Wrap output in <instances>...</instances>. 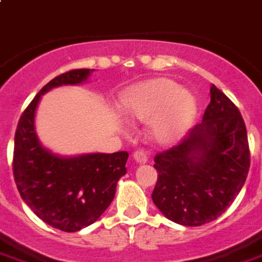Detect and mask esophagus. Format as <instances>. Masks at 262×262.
Here are the masks:
<instances>
[{"label":"esophagus","mask_w":262,"mask_h":262,"mask_svg":"<svg viewBox=\"0 0 262 262\" xmlns=\"http://www.w3.org/2000/svg\"><path fill=\"white\" fill-rule=\"evenodd\" d=\"M133 158H135V161L137 164H145V162L148 161V157L145 155V151L142 150H137L133 153Z\"/></svg>","instance_id":"34e87169"}]
</instances>
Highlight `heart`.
<instances>
[{
	"label": "heart",
	"instance_id": "obj_1",
	"mask_svg": "<svg viewBox=\"0 0 262 262\" xmlns=\"http://www.w3.org/2000/svg\"><path fill=\"white\" fill-rule=\"evenodd\" d=\"M121 107L130 120H150V137L158 144H170L185 135L193 124L197 100L190 90L180 88L176 81L158 77L127 89Z\"/></svg>",
	"mask_w": 262,
	"mask_h": 262
}]
</instances>
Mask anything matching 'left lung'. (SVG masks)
I'll use <instances>...</instances> for the list:
<instances>
[{
  "mask_svg": "<svg viewBox=\"0 0 262 262\" xmlns=\"http://www.w3.org/2000/svg\"><path fill=\"white\" fill-rule=\"evenodd\" d=\"M241 113L214 85L200 124L179 144L158 153L151 200L166 219L184 226L216 220L234 201L249 172Z\"/></svg>",
  "mask_w": 262,
  "mask_h": 262,
  "instance_id": "1",
  "label": "left lung"
}]
</instances>
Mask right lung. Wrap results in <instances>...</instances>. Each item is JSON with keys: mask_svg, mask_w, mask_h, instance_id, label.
<instances>
[{"mask_svg": "<svg viewBox=\"0 0 262 262\" xmlns=\"http://www.w3.org/2000/svg\"><path fill=\"white\" fill-rule=\"evenodd\" d=\"M94 69H76L48 82L24 112L14 137L13 174L19 194L48 225L78 232L96 223L113 201L118 180L126 174V151L61 156L45 148L36 129V112L45 93L80 85Z\"/></svg>", "mask_w": 262, "mask_h": 262, "instance_id": "add662e5", "label": "right lung"}]
</instances>
